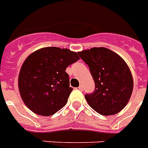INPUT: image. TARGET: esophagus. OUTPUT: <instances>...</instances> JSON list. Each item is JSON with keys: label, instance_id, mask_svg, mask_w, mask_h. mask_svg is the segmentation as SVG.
Segmentation results:
<instances>
[{"label": "esophagus", "instance_id": "obj_1", "mask_svg": "<svg viewBox=\"0 0 148 148\" xmlns=\"http://www.w3.org/2000/svg\"><path fill=\"white\" fill-rule=\"evenodd\" d=\"M78 89H79L80 90L83 91L84 90V86H83V85H80V86H79V87H78Z\"/></svg>", "mask_w": 148, "mask_h": 148}]
</instances>
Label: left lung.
Here are the masks:
<instances>
[{
  "mask_svg": "<svg viewBox=\"0 0 148 148\" xmlns=\"http://www.w3.org/2000/svg\"><path fill=\"white\" fill-rule=\"evenodd\" d=\"M89 66L95 83L92 93L85 95L89 106L103 116L119 112L129 101L133 78L128 64L119 55L104 47L79 51Z\"/></svg>",
  "mask_w": 148,
  "mask_h": 148,
  "instance_id": "8db88e82",
  "label": "left lung"
}]
</instances>
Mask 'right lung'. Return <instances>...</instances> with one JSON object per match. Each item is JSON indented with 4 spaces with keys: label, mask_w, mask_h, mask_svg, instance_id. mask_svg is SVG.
<instances>
[{
    "label": "right lung",
    "mask_w": 148,
    "mask_h": 148,
    "mask_svg": "<svg viewBox=\"0 0 148 148\" xmlns=\"http://www.w3.org/2000/svg\"><path fill=\"white\" fill-rule=\"evenodd\" d=\"M80 59L67 49L45 47L26 58L20 69L18 86L26 106L34 113L54 115L63 108L73 90L67 67Z\"/></svg>",
    "instance_id": "right-lung-1"
}]
</instances>
